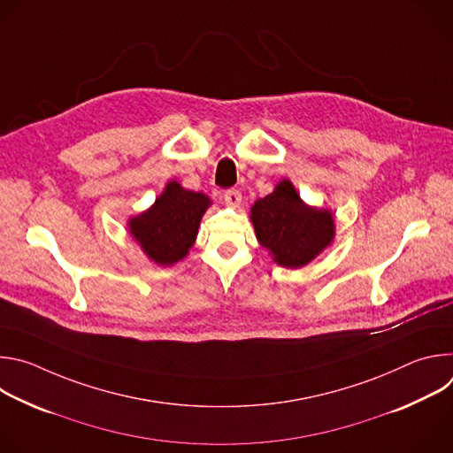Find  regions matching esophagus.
Segmentation results:
<instances>
[{"mask_svg":"<svg viewBox=\"0 0 453 453\" xmlns=\"http://www.w3.org/2000/svg\"><path fill=\"white\" fill-rule=\"evenodd\" d=\"M224 201H226L227 206L238 208L240 203H242V193H240L238 189H227V191L224 193Z\"/></svg>","mask_w":453,"mask_h":453,"instance_id":"obj_1","label":"esophagus"}]
</instances>
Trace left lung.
Returning a JSON list of instances; mask_svg holds the SVG:
<instances>
[{
    "label": "left lung",
    "mask_w": 453,
    "mask_h": 453,
    "mask_svg": "<svg viewBox=\"0 0 453 453\" xmlns=\"http://www.w3.org/2000/svg\"><path fill=\"white\" fill-rule=\"evenodd\" d=\"M250 220L257 242L274 254V262L288 269L310 264L335 233L332 213L308 208L290 180H281L271 196L256 201Z\"/></svg>",
    "instance_id": "8db88e82"
}]
</instances>
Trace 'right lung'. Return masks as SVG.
Masks as SVG:
<instances>
[{
	"label": "right lung",
	"instance_id": "add662e5",
	"mask_svg": "<svg viewBox=\"0 0 453 453\" xmlns=\"http://www.w3.org/2000/svg\"><path fill=\"white\" fill-rule=\"evenodd\" d=\"M208 206L210 199L203 193L184 189L175 180L168 182L156 204L128 222L131 234L156 264L172 265L196 242Z\"/></svg>",
	"mask_w": 453,
	"mask_h": 453
}]
</instances>
